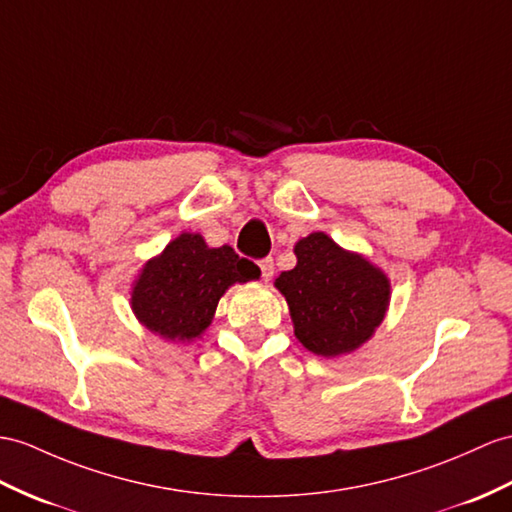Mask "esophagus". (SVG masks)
<instances>
[{
  "label": "esophagus",
  "instance_id": "1",
  "mask_svg": "<svg viewBox=\"0 0 512 512\" xmlns=\"http://www.w3.org/2000/svg\"><path fill=\"white\" fill-rule=\"evenodd\" d=\"M258 267H260V273H263V280L265 282L271 280V276H273V260L271 258H263L258 263Z\"/></svg>",
  "mask_w": 512,
  "mask_h": 512
}]
</instances>
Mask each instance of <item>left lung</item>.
Wrapping results in <instances>:
<instances>
[{
	"instance_id": "left-lung-1",
	"label": "left lung",
	"mask_w": 512,
	"mask_h": 512,
	"mask_svg": "<svg viewBox=\"0 0 512 512\" xmlns=\"http://www.w3.org/2000/svg\"><path fill=\"white\" fill-rule=\"evenodd\" d=\"M293 252L297 265L282 271L273 286L289 304L297 341L323 358L356 352L386 317L389 276L326 232L299 239Z\"/></svg>"
}]
</instances>
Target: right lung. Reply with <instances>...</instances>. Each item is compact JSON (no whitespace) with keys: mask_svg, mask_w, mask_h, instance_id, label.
I'll list each match as a JSON object with an SVG mask.
<instances>
[{"mask_svg":"<svg viewBox=\"0 0 512 512\" xmlns=\"http://www.w3.org/2000/svg\"><path fill=\"white\" fill-rule=\"evenodd\" d=\"M258 278L260 269L230 245L208 247L202 234L182 232L143 265L132 282L130 306L141 326L160 339L193 343L213 323L223 293Z\"/></svg>","mask_w":512,"mask_h":512,"instance_id":"1","label":"right lung"}]
</instances>
